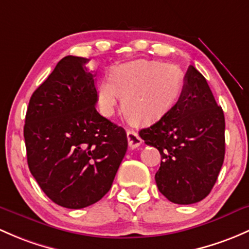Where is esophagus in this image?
<instances>
[{"instance_id": "esophagus-1", "label": "esophagus", "mask_w": 249, "mask_h": 249, "mask_svg": "<svg viewBox=\"0 0 249 249\" xmlns=\"http://www.w3.org/2000/svg\"><path fill=\"white\" fill-rule=\"evenodd\" d=\"M126 137H127V142H129V146L131 149L138 148L141 144H142V138L140 137L137 132L133 131V130H129L126 132Z\"/></svg>"}]
</instances>
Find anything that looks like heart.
<instances>
[{"mask_svg":"<svg viewBox=\"0 0 249 249\" xmlns=\"http://www.w3.org/2000/svg\"><path fill=\"white\" fill-rule=\"evenodd\" d=\"M184 86V76L177 65L138 59L117 65L109 78L96 85V99L104 116L113 114L122 96L124 114L132 123L159 119L174 106Z\"/></svg>","mask_w":249,"mask_h":249,"instance_id":"obj_1","label":"heart"}]
</instances>
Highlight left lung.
Masks as SVG:
<instances>
[{"instance_id":"left-lung-1","label":"left lung","mask_w":249,"mask_h":249,"mask_svg":"<svg viewBox=\"0 0 249 249\" xmlns=\"http://www.w3.org/2000/svg\"><path fill=\"white\" fill-rule=\"evenodd\" d=\"M224 113L205 77L190 65L177 104L140 131L161 154L155 174L160 192L175 204L198 203L213 190L226 153Z\"/></svg>"}]
</instances>
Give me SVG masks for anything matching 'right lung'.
<instances>
[{
    "label": "right lung",
    "mask_w": 249,
    "mask_h": 249,
    "mask_svg": "<svg viewBox=\"0 0 249 249\" xmlns=\"http://www.w3.org/2000/svg\"><path fill=\"white\" fill-rule=\"evenodd\" d=\"M89 59L67 56L31 96L27 163L41 190L63 208L96 203L112 186L127 150L126 132L96 111Z\"/></svg>",
    "instance_id": "right-lung-1"
}]
</instances>
